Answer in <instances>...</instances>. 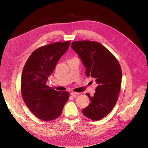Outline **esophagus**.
<instances>
[{"instance_id": "esophagus-1", "label": "esophagus", "mask_w": 148, "mask_h": 148, "mask_svg": "<svg viewBox=\"0 0 148 148\" xmlns=\"http://www.w3.org/2000/svg\"><path fill=\"white\" fill-rule=\"evenodd\" d=\"M78 94H79V93H78V92H74V91H73V92H71L70 93V94H71V95L74 96V97H76V96H77V95H78Z\"/></svg>"}]
</instances>
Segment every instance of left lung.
Here are the masks:
<instances>
[{
    "label": "left lung",
    "instance_id": "8db88e82",
    "mask_svg": "<svg viewBox=\"0 0 148 148\" xmlns=\"http://www.w3.org/2000/svg\"><path fill=\"white\" fill-rule=\"evenodd\" d=\"M72 49L79 55L86 68V74L96 81L98 86L93 96L87 93L90 102L82 110L88 118L98 121L112 110L119 94L122 71L116 57L97 41H73Z\"/></svg>",
    "mask_w": 148,
    "mask_h": 148
}]
</instances>
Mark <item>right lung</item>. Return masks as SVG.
Masks as SVG:
<instances>
[{"label": "right lung", "mask_w": 148, "mask_h": 148, "mask_svg": "<svg viewBox=\"0 0 148 148\" xmlns=\"http://www.w3.org/2000/svg\"><path fill=\"white\" fill-rule=\"evenodd\" d=\"M70 41L56 42L35 50L27 59L21 78L22 98L29 109L44 121L59 117L69 98L67 91H57L47 86L48 78Z\"/></svg>", "instance_id": "right-lung-1"}]
</instances>
